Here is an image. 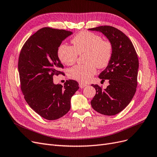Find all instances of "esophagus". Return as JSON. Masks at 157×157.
Returning a JSON list of instances; mask_svg holds the SVG:
<instances>
[{"mask_svg": "<svg viewBox=\"0 0 157 157\" xmlns=\"http://www.w3.org/2000/svg\"><path fill=\"white\" fill-rule=\"evenodd\" d=\"M87 86V84H84V83H79V87L80 88H83L84 87H86V86Z\"/></svg>", "mask_w": 157, "mask_h": 157, "instance_id": "esophagus-1", "label": "esophagus"}]
</instances>
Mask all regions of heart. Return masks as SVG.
Segmentation results:
<instances>
[{
	"instance_id": "heart-1",
	"label": "heart",
	"mask_w": 157,
	"mask_h": 157,
	"mask_svg": "<svg viewBox=\"0 0 157 157\" xmlns=\"http://www.w3.org/2000/svg\"><path fill=\"white\" fill-rule=\"evenodd\" d=\"M72 47L62 44L58 48V56L62 63L67 66L73 64L77 55L85 54L84 66H75L69 70L70 78L80 82H88L99 69L106 67L109 64L113 53L112 43L103 40L97 34L88 31H82L71 40Z\"/></svg>"
}]
</instances>
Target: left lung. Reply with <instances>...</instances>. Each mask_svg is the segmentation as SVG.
<instances>
[{"label":"left lung","mask_w":157,"mask_h":157,"mask_svg":"<svg viewBox=\"0 0 157 157\" xmlns=\"http://www.w3.org/2000/svg\"><path fill=\"white\" fill-rule=\"evenodd\" d=\"M102 33L112 44L111 60L99 75L102 81L109 80L106 89L91 84L96 94L91 101L93 109L101 114L113 116L130 103L136 93L139 67L138 56L131 41L121 31L110 26L88 29Z\"/></svg>","instance_id":"left-lung-1"}]
</instances>
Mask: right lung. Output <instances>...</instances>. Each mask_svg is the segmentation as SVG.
<instances>
[{
	"instance_id": "1",
	"label": "right lung",
	"mask_w": 157,
	"mask_h": 157,
	"mask_svg": "<svg viewBox=\"0 0 157 157\" xmlns=\"http://www.w3.org/2000/svg\"><path fill=\"white\" fill-rule=\"evenodd\" d=\"M72 32L41 29L24 44L19 58L21 88L25 101L37 113L47 120H55L66 115L71 108V99L78 90L73 80L64 86L55 84L53 76L63 68L57 54L62 42Z\"/></svg>"
}]
</instances>
